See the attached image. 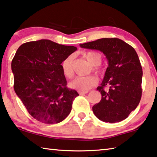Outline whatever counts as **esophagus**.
Returning <instances> with one entry per match:
<instances>
[{"mask_svg": "<svg viewBox=\"0 0 157 157\" xmlns=\"http://www.w3.org/2000/svg\"><path fill=\"white\" fill-rule=\"evenodd\" d=\"M78 93H79V94L82 95V94H85L88 93V91L87 90H79V91H78Z\"/></svg>", "mask_w": 157, "mask_h": 157, "instance_id": "obj_1", "label": "esophagus"}]
</instances>
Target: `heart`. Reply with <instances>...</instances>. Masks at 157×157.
<instances>
[{
	"label": "heart",
	"instance_id": "b5f03b06",
	"mask_svg": "<svg viewBox=\"0 0 157 157\" xmlns=\"http://www.w3.org/2000/svg\"><path fill=\"white\" fill-rule=\"evenodd\" d=\"M87 61L90 63L91 65L93 66V71L97 73H100L101 71L98 67L101 63L102 57L99 53L95 51H90L84 54ZM74 58L72 56H69L65 58L62 63V69L65 77L67 78H72L73 77L74 72L72 69V64H73ZM97 83V79L93 75L87 76H79L74 79L71 83L70 86L72 88L78 89V90H89L92 86H95Z\"/></svg>",
	"mask_w": 157,
	"mask_h": 157
}]
</instances>
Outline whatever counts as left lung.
<instances>
[{
  "label": "left lung",
  "instance_id": "left-lung-1",
  "mask_svg": "<svg viewBox=\"0 0 157 157\" xmlns=\"http://www.w3.org/2000/svg\"><path fill=\"white\" fill-rule=\"evenodd\" d=\"M79 46L100 51L108 60L104 79L97 88L101 99L92 107L94 115L106 123L125 120L137 108L142 97V68L136 51L117 38L99 39ZM106 86L109 89L104 90Z\"/></svg>",
  "mask_w": 157,
  "mask_h": 157
}]
</instances>
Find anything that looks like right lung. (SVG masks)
Here are the masks:
<instances>
[{"mask_svg": "<svg viewBox=\"0 0 157 157\" xmlns=\"http://www.w3.org/2000/svg\"><path fill=\"white\" fill-rule=\"evenodd\" d=\"M48 39L21 45L11 63L14 90L34 118L46 124L69 115L77 91L67 87L61 63L77 50Z\"/></svg>", "mask_w": 157, "mask_h": 157, "instance_id": "right-lung-1", "label": "right lung"}]
</instances>
